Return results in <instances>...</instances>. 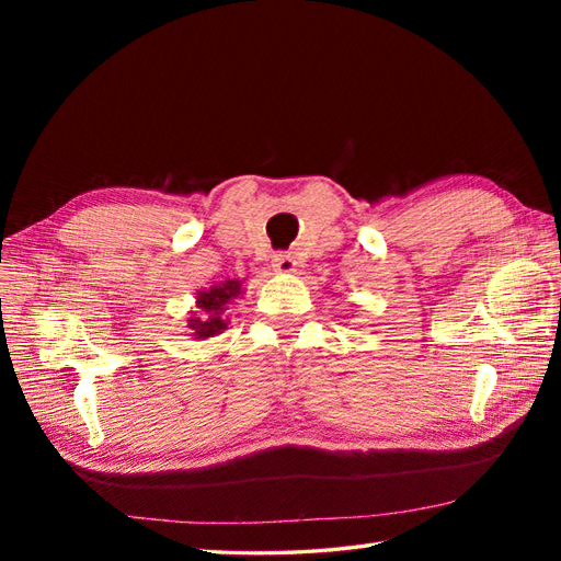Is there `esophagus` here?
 I'll return each mask as SVG.
<instances>
[{
	"mask_svg": "<svg viewBox=\"0 0 561 561\" xmlns=\"http://www.w3.org/2000/svg\"><path fill=\"white\" fill-rule=\"evenodd\" d=\"M271 266H274L278 274H293V271L297 268V262H295L293 254L280 252V254H274V260H271Z\"/></svg>",
	"mask_w": 561,
	"mask_h": 561,
	"instance_id": "esophagus-1",
	"label": "esophagus"
}]
</instances>
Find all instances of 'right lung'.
Masks as SVG:
<instances>
[{
    "label": "right lung",
    "mask_w": 561,
    "mask_h": 561,
    "mask_svg": "<svg viewBox=\"0 0 561 561\" xmlns=\"http://www.w3.org/2000/svg\"><path fill=\"white\" fill-rule=\"evenodd\" d=\"M241 295L239 280H225L219 285H213L210 290H203L196 297L194 318H190V328L194 339H208L222 334L227 328V311L229 304Z\"/></svg>",
    "instance_id": "add662e5"
}]
</instances>
